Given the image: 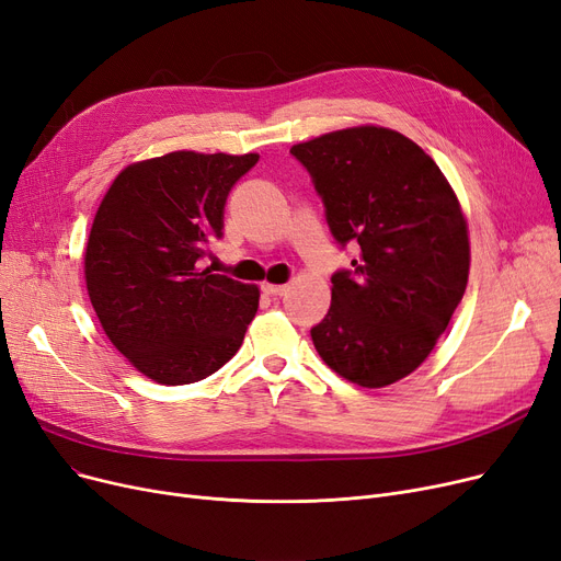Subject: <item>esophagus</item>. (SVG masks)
<instances>
[{
    "mask_svg": "<svg viewBox=\"0 0 561 561\" xmlns=\"http://www.w3.org/2000/svg\"><path fill=\"white\" fill-rule=\"evenodd\" d=\"M286 291H288V284H270V282L263 284V294L267 296H284Z\"/></svg>",
    "mask_w": 561,
    "mask_h": 561,
    "instance_id": "obj_1",
    "label": "esophagus"
}]
</instances>
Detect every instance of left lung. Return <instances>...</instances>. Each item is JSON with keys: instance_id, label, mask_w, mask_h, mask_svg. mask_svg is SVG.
<instances>
[{"instance_id": "8db88e82", "label": "left lung", "mask_w": 561, "mask_h": 561, "mask_svg": "<svg viewBox=\"0 0 561 561\" xmlns=\"http://www.w3.org/2000/svg\"><path fill=\"white\" fill-rule=\"evenodd\" d=\"M335 240L358 242L354 270L333 275L312 328L323 363L351 383L383 388L437 346L469 279V226L434 159L396 129L360 124L298 142Z\"/></svg>"}]
</instances>
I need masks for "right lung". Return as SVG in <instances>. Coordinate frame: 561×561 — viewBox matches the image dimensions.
Listing matches in <instances>:
<instances>
[{
    "instance_id": "right-lung-1",
    "label": "right lung",
    "mask_w": 561,
    "mask_h": 561,
    "mask_svg": "<svg viewBox=\"0 0 561 561\" xmlns=\"http://www.w3.org/2000/svg\"><path fill=\"white\" fill-rule=\"evenodd\" d=\"M256 161L194 150L134 161L99 203L82 259L88 296L113 346L157 383L215 375L256 317V284L198 267L221 238L228 192Z\"/></svg>"
}]
</instances>
